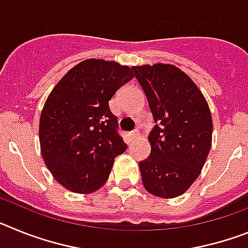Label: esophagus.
I'll return each mask as SVG.
<instances>
[{
    "label": "esophagus",
    "instance_id": "1",
    "mask_svg": "<svg viewBox=\"0 0 248 248\" xmlns=\"http://www.w3.org/2000/svg\"><path fill=\"white\" fill-rule=\"evenodd\" d=\"M139 137H140L139 130L130 131V133H128V138H129V140H130V141H133V140H137Z\"/></svg>",
    "mask_w": 248,
    "mask_h": 248
}]
</instances>
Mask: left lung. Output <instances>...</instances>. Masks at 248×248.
Returning a JSON list of instances; mask_svg holds the SVG:
<instances>
[{
    "mask_svg": "<svg viewBox=\"0 0 248 248\" xmlns=\"http://www.w3.org/2000/svg\"><path fill=\"white\" fill-rule=\"evenodd\" d=\"M131 69L156 123L148 137L150 155L139 163L143 185L154 196L177 198L198 179L211 149L209 104L191 78L175 65Z\"/></svg>",
    "mask_w": 248,
    "mask_h": 248,
    "instance_id": "obj_1",
    "label": "left lung"
}]
</instances>
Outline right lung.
<instances>
[{"instance_id":"obj_1","label":"right lung","mask_w":248,"mask_h":248,"mask_svg":"<svg viewBox=\"0 0 248 248\" xmlns=\"http://www.w3.org/2000/svg\"><path fill=\"white\" fill-rule=\"evenodd\" d=\"M134 74L114 61L85 59L56 84L39 119L41 153L63 187L77 194L100 189L114 159L126 150L109 100Z\"/></svg>"}]
</instances>
